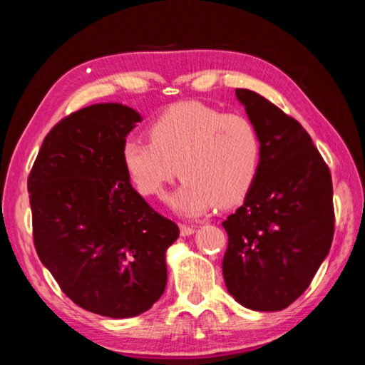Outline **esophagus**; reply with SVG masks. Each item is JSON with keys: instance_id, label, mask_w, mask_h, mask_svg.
Masks as SVG:
<instances>
[{"instance_id": "esophagus-1", "label": "esophagus", "mask_w": 365, "mask_h": 365, "mask_svg": "<svg viewBox=\"0 0 365 365\" xmlns=\"http://www.w3.org/2000/svg\"><path fill=\"white\" fill-rule=\"evenodd\" d=\"M196 228L193 225H185V224H180V235L182 237H188V235H193Z\"/></svg>"}]
</instances>
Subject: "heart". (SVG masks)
Masks as SVG:
<instances>
[{
    "label": "heart",
    "instance_id": "b5f03b06",
    "mask_svg": "<svg viewBox=\"0 0 365 365\" xmlns=\"http://www.w3.org/2000/svg\"><path fill=\"white\" fill-rule=\"evenodd\" d=\"M146 133L148 141H123V168L146 197H163L180 174L185 182L172 197L178 212L197 215L215 205H238L256 182L261 138L242 114L182 103L159 114Z\"/></svg>",
    "mask_w": 365,
    "mask_h": 365
}]
</instances>
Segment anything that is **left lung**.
<instances>
[{"label": "left lung", "mask_w": 365, "mask_h": 365, "mask_svg": "<svg viewBox=\"0 0 365 365\" xmlns=\"http://www.w3.org/2000/svg\"><path fill=\"white\" fill-rule=\"evenodd\" d=\"M237 98L261 138V165L243 206L222 222L228 293L252 311H282L306 292L335 232L329 165L292 115L256 91Z\"/></svg>", "instance_id": "8db88e82"}]
</instances>
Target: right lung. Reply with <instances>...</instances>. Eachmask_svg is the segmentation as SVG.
<instances>
[{"label": "right lung", "instance_id": "add662e5", "mask_svg": "<svg viewBox=\"0 0 365 365\" xmlns=\"http://www.w3.org/2000/svg\"><path fill=\"white\" fill-rule=\"evenodd\" d=\"M140 120L117 103L72 113L43 140L27 182L40 261L77 306L114 319L140 316L163 296L165 250L178 238L122 164Z\"/></svg>", "mask_w": 365, "mask_h": 365}]
</instances>
